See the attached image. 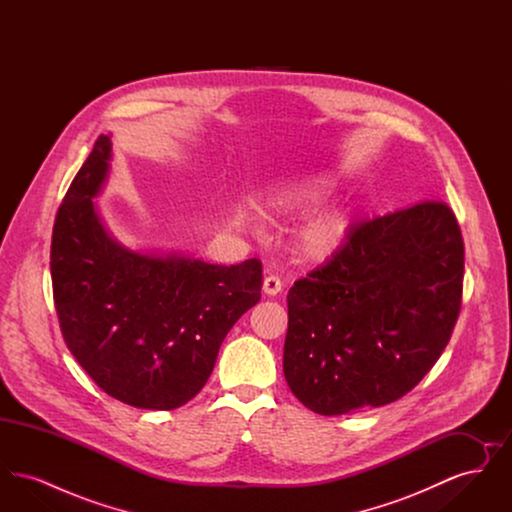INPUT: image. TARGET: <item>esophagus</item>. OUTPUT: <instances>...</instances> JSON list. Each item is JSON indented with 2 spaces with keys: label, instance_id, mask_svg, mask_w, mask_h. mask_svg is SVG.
Masks as SVG:
<instances>
[{
  "label": "esophagus",
  "instance_id": "obj_1",
  "mask_svg": "<svg viewBox=\"0 0 512 512\" xmlns=\"http://www.w3.org/2000/svg\"><path fill=\"white\" fill-rule=\"evenodd\" d=\"M263 292L267 295H276V293L282 292V280L280 276L276 274H270L265 280H263Z\"/></svg>",
  "mask_w": 512,
  "mask_h": 512
}]
</instances>
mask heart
<instances>
[{"label":"heart","instance_id":"b5f03b06","mask_svg":"<svg viewBox=\"0 0 512 512\" xmlns=\"http://www.w3.org/2000/svg\"><path fill=\"white\" fill-rule=\"evenodd\" d=\"M326 182H290L270 190L263 199V209L270 215H293L320 201ZM349 232V222L338 211L318 213L297 232V251L305 261L320 263L340 249Z\"/></svg>","mask_w":512,"mask_h":512}]
</instances>
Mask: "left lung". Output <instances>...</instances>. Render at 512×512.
<instances>
[{"mask_svg":"<svg viewBox=\"0 0 512 512\" xmlns=\"http://www.w3.org/2000/svg\"><path fill=\"white\" fill-rule=\"evenodd\" d=\"M453 211L426 199L357 222L288 293L284 376L324 416L397 401L436 365L463 299Z\"/></svg>","mask_w":512,"mask_h":512,"instance_id":"1","label":"left lung"}]
</instances>
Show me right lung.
Returning a JSON list of instances; mask_svg holds the SVG:
<instances>
[{"label": "right lung", "mask_w": 512, "mask_h": 512, "mask_svg": "<svg viewBox=\"0 0 512 512\" xmlns=\"http://www.w3.org/2000/svg\"><path fill=\"white\" fill-rule=\"evenodd\" d=\"M109 163L111 138L101 134L57 211L55 311L69 351L101 390L136 409L171 411L201 391L220 343L261 299L263 267L124 247L94 203Z\"/></svg>", "instance_id": "add662e5"}]
</instances>
